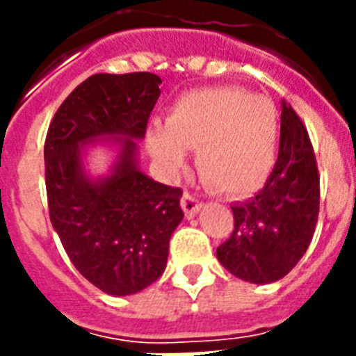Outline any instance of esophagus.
Here are the masks:
<instances>
[{"mask_svg":"<svg viewBox=\"0 0 356 356\" xmlns=\"http://www.w3.org/2000/svg\"><path fill=\"white\" fill-rule=\"evenodd\" d=\"M181 207H183V211L186 212V216H195L197 212L201 211V203L194 194H190V192H184L183 194V200H181Z\"/></svg>","mask_w":356,"mask_h":356,"instance_id":"34e87169","label":"esophagus"}]
</instances>
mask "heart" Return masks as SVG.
<instances>
[{"instance_id": "1", "label": "heart", "mask_w": 356, "mask_h": 356, "mask_svg": "<svg viewBox=\"0 0 356 356\" xmlns=\"http://www.w3.org/2000/svg\"><path fill=\"white\" fill-rule=\"evenodd\" d=\"M151 155L170 172L197 149L205 183L229 195L253 194L268 181L277 161L279 114L275 105L240 88L190 92L173 103L166 127L147 131Z\"/></svg>"}]
</instances>
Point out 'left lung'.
<instances>
[{
	"mask_svg": "<svg viewBox=\"0 0 356 356\" xmlns=\"http://www.w3.org/2000/svg\"><path fill=\"white\" fill-rule=\"evenodd\" d=\"M231 209L234 229L216 257L238 279L279 281L309 249L320 214V173L307 127L286 103L273 172L259 194Z\"/></svg>",
	"mask_w": 356,
	"mask_h": 356,
	"instance_id": "1",
	"label": "left lung"
}]
</instances>
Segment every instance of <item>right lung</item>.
I'll use <instances>...</instances> for the list:
<instances>
[{"instance_id": "add662e5", "label": "right lung", "mask_w": 356, "mask_h": 356, "mask_svg": "<svg viewBox=\"0 0 356 356\" xmlns=\"http://www.w3.org/2000/svg\"><path fill=\"white\" fill-rule=\"evenodd\" d=\"M159 75L96 74L63 102L44 144L49 218L72 264L111 296H131L164 273L170 238L181 220L183 190L149 179L136 166L161 96ZM113 138L120 155L107 178L90 179L82 149Z\"/></svg>"}]
</instances>
